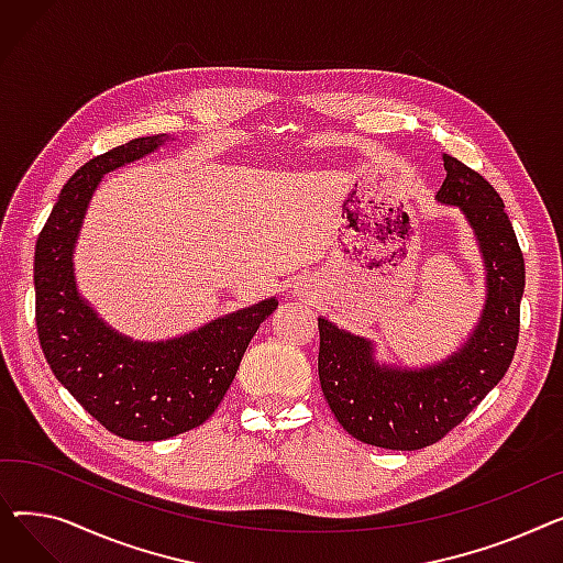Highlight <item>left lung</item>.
I'll use <instances>...</instances> for the list:
<instances>
[{
    "instance_id": "8db88e82",
    "label": "left lung",
    "mask_w": 563,
    "mask_h": 563,
    "mask_svg": "<svg viewBox=\"0 0 563 563\" xmlns=\"http://www.w3.org/2000/svg\"><path fill=\"white\" fill-rule=\"evenodd\" d=\"M440 205L465 217L484 264L477 327L448 358L424 367L378 361L376 342L319 317V383L346 433L383 450H422L461 424L507 374L520 327L525 260L505 202L479 173L442 155Z\"/></svg>"
}]
</instances>
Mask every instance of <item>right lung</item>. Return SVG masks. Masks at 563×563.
<instances>
[{
    "label": "right lung",
    "instance_id": "add662e5",
    "mask_svg": "<svg viewBox=\"0 0 563 563\" xmlns=\"http://www.w3.org/2000/svg\"><path fill=\"white\" fill-rule=\"evenodd\" d=\"M166 141V134L141 136L86 162L58 194L34 257L36 327L54 376L104 429L145 442L185 433L212 416L260 323L278 308L269 297L185 335L145 342L118 333L81 297L75 246L98 185Z\"/></svg>",
    "mask_w": 563,
    "mask_h": 563
}]
</instances>
